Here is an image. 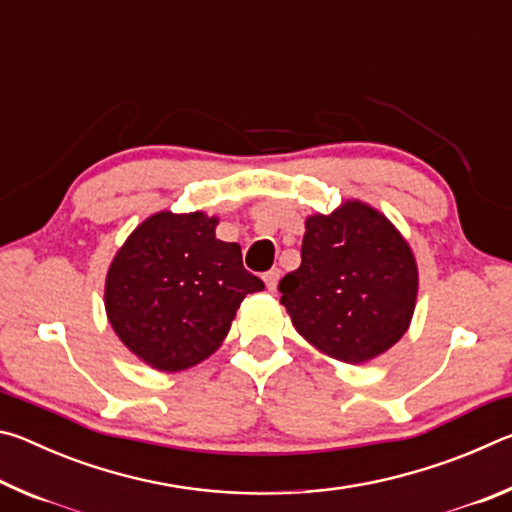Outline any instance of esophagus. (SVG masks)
I'll return each instance as SVG.
<instances>
[{
    "instance_id": "34e87169",
    "label": "esophagus",
    "mask_w": 512,
    "mask_h": 512,
    "mask_svg": "<svg viewBox=\"0 0 512 512\" xmlns=\"http://www.w3.org/2000/svg\"><path fill=\"white\" fill-rule=\"evenodd\" d=\"M264 282L268 291H275L277 282H280V268H271V271L264 273Z\"/></svg>"
}]
</instances>
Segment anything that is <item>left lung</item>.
<instances>
[{
  "label": "left lung",
  "instance_id": "obj_1",
  "mask_svg": "<svg viewBox=\"0 0 512 512\" xmlns=\"http://www.w3.org/2000/svg\"><path fill=\"white\" fill-rule=\"evenodd\" d=\"M302 262L277 284L293 327L329 357L363 363L409 329L418 266L384 214L348 201L305 223Z\"/></svg>",
  "mask_w": 512,
  "mask_h": 512
}]
</instances>
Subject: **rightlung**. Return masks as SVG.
Returning a JSON list of instances; mask_svg holds the SVG:
<instances>
[{
	"label": "right lung",
	"instance_id": "obj_1",
	"mask_svg": "<svg viewBox=\"0 0 512 512\" xmlns=\"http://www.w3.org/2000/svg\"><path fill=\"white\" fill-rule=\"evenodd\" d=\"M216 216L158 212L126 239L106 277V311L121 343L149 366L178 372L210 357L248 293L239 244L216 239Z\"/></svg>",
	"mask_w": 512,
	"mask_h": 512
}]
</instances>
